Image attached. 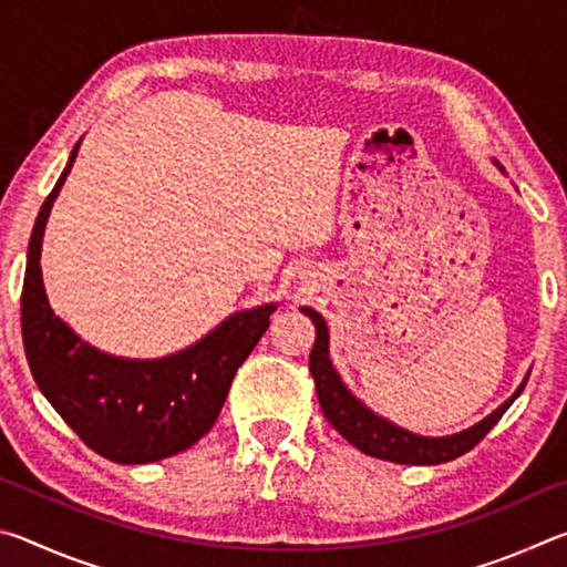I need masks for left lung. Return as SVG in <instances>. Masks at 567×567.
<instances>
[{
    "mask_svg": "<svg viewBox=\"0 0 567 567\" xmlns=\"http://www.w3.org/2000/svg\"><path fill=\"white\" fill-rule=\"evenodd\" d=\"M300 312H305L307 318L315 322V330H318V338H315L310 352V372L315 378V388H318V400L324 417H328L330 425L338 430L348 443L362 450L364 455L390 460V463L400 465H440L447 463V460L465 455L467 450H473L480 440L491 433L495 422L505 415V410L513 405L527 382L525 378L523 385L517 388L501 408L493 410L485 420H480L477 425L463 430V433L445 437H422L410 433V430L392 425L385 417L375 415V412L364 408L362 402L344 388L338 370L332 368L330 334L324 318L318 310H312V307H300ZM527 375H530V372H527Z\"/></svg>",
    "mask_w": 567,
    "mask_h": 567,
    "instance_id": "left-lung-1",
    "label": "left lung"
}]
</instances>
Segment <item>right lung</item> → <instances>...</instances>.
I'll return each mask as SVG.
<instances>
[{"instance_id":"add662e5","label":"right lung","mask_w":567,"mask_h":567,"mask_svg":"<svg viewBox=\"0 0 567 567\" xmlns=\"http://www.w3.org/2000/svg\"><path fill=\"white\" fill-rule=\"evenodd\" d=\"M76 152L80 142L37 215L27 249L22 287L27 362L37 388L84 445L112 463H155L182 453L209 433L237 368L270 328L277 305L229 315L187 350L157 360L114 358L84 342L54 315L40 267L47 217Z\"/></svg>"}]
</instances>
